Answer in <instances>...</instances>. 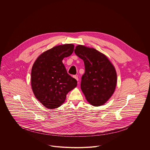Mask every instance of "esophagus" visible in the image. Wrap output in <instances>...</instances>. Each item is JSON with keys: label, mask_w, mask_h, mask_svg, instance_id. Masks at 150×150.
<instances>
[{"label": "esophagus", "mask_w": 150, "mask_h": 150, "mask_svg": "<svg viewBox=\"0 0 150 150\" xmlns=\"http://www.w3.org/2000/svg\"><path fill=\"white\" fill-rule=\"evenodd\" d=\"M73 77L78 81V76H75V75H74V76H73Z\"/></svg>", "instance_id": "1"}]
</instances>
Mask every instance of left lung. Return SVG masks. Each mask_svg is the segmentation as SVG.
<instances>
[{
	"instance_id": "8db88e82",
	"label": "left lung",
	"mask_w": 150,
	"mask_h": 150,
	"mask_svg": "<svg viewBox=\"0 0 150 150\" xmlns=\"http://www.w3.org/2000/svg\"><path fill=\"white\" fill-rule=\"evenodd\" d=\"M74 52L84 62L85 72L81 78L82 91L91 105H103L116 88L117 74L114 66L105 55L94 48L78 45Z\"/></svg>"
}]
</instances>
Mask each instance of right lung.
<instances>
[{
  "instance_id": "1",
  "label": "right lung",
  "mask_w": 150,
  "mask_h": 150,
  "mask_svg": "<svg viewBox=\"0 0 150 150\" xmlns=\"http://www.w3.org/2000/svg\"><path fill=\"white\" fill-rule=\"evenodd\" d=\"M74 45H59L41 54L31 69V87L36 98L47 109H56L75 88L76 80L70 76L62 63L74 52Z\"/></svg>"
}]
</instances>
